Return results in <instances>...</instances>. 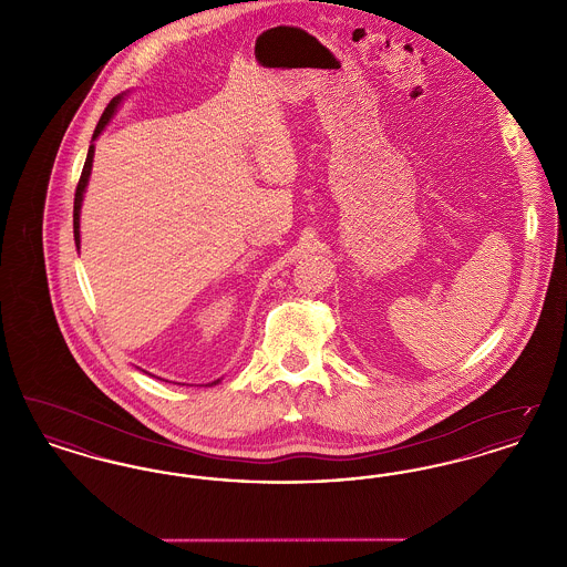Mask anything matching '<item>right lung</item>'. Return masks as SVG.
<instances>
[{"instance_id":"add662e5","label":"right lung","mask_w":567,"mask_h":567,"mask_svg":"<svg viewBox=\"0 0 567 567\" xmlns=\"http://www.w3.org/2000/svg\"><path fill=\"white\" fill-rule=\"evenodd\" d=\"M125 97H127V91H125V93H121V95H116V97H112L109 109L104 110V114H102V118H100V123H97V127H95V132H93V140H91L89 153H86V162H84V167H82L81 181H79L76 195H74V243H76V250H81V208L82 199H84V190H86L89 178H91V167H93V155H95V144H93V142H95V140L102 135V132L109 127L112 116L116 114V110H118V106L123 104V100H125ZM218 382H220V378L215 380V382H210V386H213V384H218Z\"/></svg>"}]
</instances>
